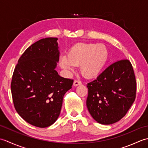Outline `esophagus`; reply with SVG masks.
I'll return each mask as SVG.
<instances>
[{"mask_svg":"<svg viewBox=\"0 0 148 148\" xmlns=\"http://www.w3.org/2000/svg\"><path fill=\"white\" fill-rule=\"evenodd\" d=\"M81 82L80 81H78V80H75L74 81V83H73V85L74 86H77L78 85H81Z\"/></svg>","mask_w":148,"mask_h":148,"instance_id":"obj_1","label":"esophagus"}]
</instances>
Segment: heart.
<instances>
[{"mask_svg":"<svg viewBox=\"0 0 148 148\" xmlns=\"http://www.w3.org/2000/svg\"><path fill=\"white\" fill-rule=\"evenodd\" d=\"M109 51L102 44L78 43L69 49L67 55L60 58V67L71 73L75 66L80 65V71L89 79L97 77L101 74L108 63Z\"/></svg>","mask_w":148,"mask_h":148,"instance_id":"obj_1","label":"heart"}]
</instances>
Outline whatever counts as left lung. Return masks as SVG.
I'll return each mask as SVG.
<instances>
[{
	"label": "left lung",
	"instance_id": "8db88e82",
	"mask_svg": "<svg viewBox=\"0 0 148 148\" xmlns=\"http://www.w3.org/2000/svg\"><path fill=\"white\" fill-rule=\"evenodd\" d=\"M88 110L99 123L111 125L127 114L136 99V81L128 60L116 62L88 83Z\"/></svg>",
	"mask_w": 148,
	"mask_h": 148
}]
</instances>
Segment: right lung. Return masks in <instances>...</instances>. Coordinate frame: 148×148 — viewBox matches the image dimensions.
<instances>
[{
  "mask_svg": "<svg viewBox=\"0 0 148 148\" xmlns=\"http://www.w3.org/2000/svg\"><path fill=\"white\" fill-rule=\"evenodd\" d=\"M58 38L48 37L34 43L19 59L11 81L16 111L29 124L51 126L58 119L65 93L73 80L55 70L59 61Z\"/></svg>",
  "mask_w": 148,
  "mask_h": 148,
  "instance_id": "right-lung-1",
  "label": "right lung"
}]
</instances>
